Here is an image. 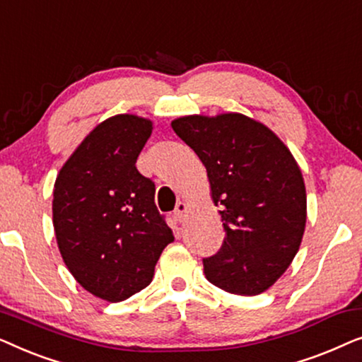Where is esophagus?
Here are the masks:
<instances>
[{"instance_id":"esophagus-1","label":"esophagus","mask_w":362,"mask_h":362,"mask_svg":"<svg viewBox=\"0 0 362 362\" xmlns=\"http://www.w3.org/2000/svg\"><path fill=\"white\" fill-rule=\"evenodd\" d=\"M186 202H182V201H180L176 204V209H175V216H176V219L177 221H182V217H185V212H186Z\"/></svg>"}]
</instances>
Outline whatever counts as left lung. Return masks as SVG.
Here are the masks:
<instances>
[{
  "label": "left lung",
  "mask_w": 362,
  "mask_h": 362,
  "mask_svg": "<svg viewBox=\"0 0 362 362\" xmlns=\"http://www.w3.org/2000/svg\"><path fill=\"white\" fill-rule=\"evenodd\" d=\"M207 170L226 239L202 259L206 279L235 295H259L288 269L306 222L303 176L274 132L240 113L171 123Z\"/></svg>",
  "instance_id": "1"
}]
</instances>
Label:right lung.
Returning a JSON list of instances; mask_svg holds the SVG:
<instances>
[{"instance_id":"1","label":"right lung","mask_w":362,"mask_h":362,"mask_svg":"<svg viewBox=\"0 0 362 362\" xmlns=\"http://www.w3.org/2000/svg\"><path fill=\"white\" fill-rule=\"evenodd\" d=\"M151 122L117 115L93 128L59 173L52 217L59 250L78 284L123 301L151 284L175 240L155 204V182L136 170Z\"/></svg>"}]
</instances>
